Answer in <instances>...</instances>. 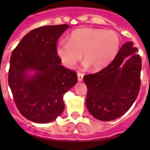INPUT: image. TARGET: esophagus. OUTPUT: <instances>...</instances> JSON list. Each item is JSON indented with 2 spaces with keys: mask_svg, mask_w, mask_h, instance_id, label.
<instances>
[{
  "mask_svg": "<svg viewBox=\"0 0 150 150\" xmlns=\"http://www.w3.org/2000/svg\"><path fill=\"white\" fill-rule=\"evenodd\" d=\"M83 76H84L83 74H81V73H78V74H77L78 81H79V82L83 81Z\"/></svg>",
  "mask_w": 150,
  "mask_h": 150,
  "instance_id": "1",
  "label": "esophagus"
}]
</instances>
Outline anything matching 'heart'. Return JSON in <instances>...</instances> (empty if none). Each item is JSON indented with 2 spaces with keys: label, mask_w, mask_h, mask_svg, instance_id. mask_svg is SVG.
<instances>
[{
  "label": "heart",
  "mask_w": 150,
  "mask_h": 150,
  "mask_svg": "<svg viewBox=\"0 0 150 150\" xmlns=\"http://www.w3.org/2000/svg\"><path fill=\"white\" fill-rule=\"evenodd\" d=\"M121 39L117 32L92 28H80L71 33L68 40H61L56 52L66 67L74 68L83 54L84 67L94 71L107 67L117 54Z\"/></svg>",
  "instance_id": "heart-1"
}]
</instances>
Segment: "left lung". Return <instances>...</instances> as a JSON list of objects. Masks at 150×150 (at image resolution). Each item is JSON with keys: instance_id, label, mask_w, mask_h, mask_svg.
<instances>
[{"instance_id": "left-lung-1", "label": "left lung", "mask_w": 150, "mask_h": 150, "mask_svg": "<svg viewBox=\"0 0 150 150\" xmlns=\"http://www.w3.org/2000/svg\"><path fill=\"white\" fill-rule=\"evenodd\" d=\"M129 41L103 70L83 77L87 86L86 107L95 119L114 120L131 108L140 88L141 58ZM128 60L123 63L124 60Z\"/></svg>"}]
</instances>
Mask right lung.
Wrapping results in <instances>:
<instances>
[{"label": "right lung", "instance_id": "right-lung-1", "mask_svg": "<svg viewBox=\"0 0 150 150\" xmlns=\"http://www.w3.org/2000/svg\"><path fill=\"white\" fill-rule=\"evenodd\" d=\"M67 28L64 24L30 30L11 54L8 83L21 114L34 122L55 120L64 109V95L77 82L76 73L61 65L56 52L57 41Z\"/></svg>", "mask_w": 150, "mask_h": 150}]
</instances>
